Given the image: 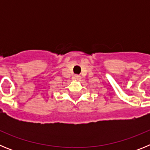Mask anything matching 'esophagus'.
Instances as JSON below:
<instances>
[{
	"instance_id": "34e87169",
	"label": "esophagus",
	"mask_w": 150,
	"mask_h": 150,
	"mask_svg": "<svg viewBox=\"0 0 150 150\" xmlns=\"http://www.w3.org/2000/svg\"><path fill=\"white\" fill-rule=\"evenodd\" d=\"M74 78V79H80V76H79V75H75Z\"/></svg>"
}]
</instances>
